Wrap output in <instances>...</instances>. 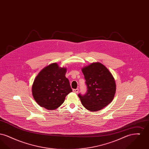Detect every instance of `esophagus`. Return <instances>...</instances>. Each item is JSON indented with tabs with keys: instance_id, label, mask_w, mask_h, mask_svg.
<instances>
[{
	"instance_id": "1",
	"label": "esophagus",
	"mask_w": 149,
	"mask_h": 149,
	"mask_svg": "<svg viewBox=\"0 0 149 149\" xmlns=\"http://www.w3.org/2000/svg\"><path fill=\"white\" fill-rule=\"evenodd\" d=\"M72 91H73V92L74 93H78L79 92V89H74L73 90H72Z\"/></svg>"
}]
</instances>
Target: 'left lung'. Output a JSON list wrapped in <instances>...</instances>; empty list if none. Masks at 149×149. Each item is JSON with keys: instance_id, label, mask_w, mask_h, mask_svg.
I'll list each match as a JSON object with an SVG mask.
<instances>
[{"instance_id": "obj_1", "label": "left lung", "mask_w": 149, "mask_h": 149, "mask_svg": "<svg viewBox=\"0 0 149 149\" xmlns=\"http://www.w3.org/2000/svg\"><path fill=\"white\" fill-rule=\"evenodd\" d=\"M87 91L78 94L83 106L95 112L109 104L113 99L116 85L112 74L99 63H92L82 69Z\"/></svg>"}]
</instances>
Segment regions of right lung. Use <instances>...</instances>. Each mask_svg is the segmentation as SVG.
<instances>
[{
	"label": "right lung",
	"instance_id": "add662e5",
	"mask_svg": "<svg viewBox=\"0 0 149 149\" xmlns=\"http://www.w3.org/2000/svg\"><path fill=\"white\" fill-rule=\"evenodd\" d=\"M66 72V69L54 63L43 69L36 77L32 95L40 106L51 110L64 103L66 96L72 92Z\"/></svg>",
	"mask_w": 149,
	"mask_h": 149
}]
</instances>
